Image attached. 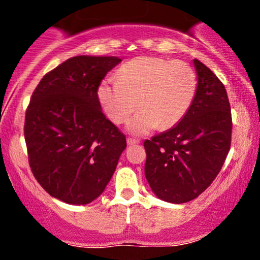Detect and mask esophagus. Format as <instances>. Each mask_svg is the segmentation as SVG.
<instances>
[{
  "label": "esophagus",
  "instance_id": "esophagus-1",
  "mask_svg": "<svg viewBox=\"0 0 260 260\" xmlns=\"http://www.w3.org/2000/svg\"><path fill=\"white\" fill-rule=\"evenodd\" d=\"M127 144H128V145L139 144V140H138V139H134V138H127Z\"/></svg>",
  "mask_w": 260,
  "mask_h": 260
}]
</instances>
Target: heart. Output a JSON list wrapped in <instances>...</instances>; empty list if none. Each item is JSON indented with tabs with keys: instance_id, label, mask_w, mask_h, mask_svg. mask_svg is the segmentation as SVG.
Wrapping results in <instances>:
<instances>
[{
	"instance_id": "1",
	"label": "heart",
	"mask_w": 260,
	"mask_h": 260,
	"mask_svg": "<svg viewBox=\"0 0 260 260\" xmlns=\"http://www.w3.org/2000/svg\"><path fill=\"white\" fill-rule=\"evenodd\" d=\"M198 78L184 61L139 56L118 70L116 80L99 86V100L110 120L121 124L142 107L127 123L128 132L144 136L157 127H175L194 101Z\"/></svg>"
}]
</instances>
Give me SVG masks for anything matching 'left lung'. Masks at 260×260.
I'll use <instances>...</instances> for the list:
<instances>
[{
    "label": "left lung",
    "mask_w": 260,
    "mask_h": 260,
    "mask_svg": "<svg viewBox=\"0 0 260 260\" xmlns=\"http://www.w3.org/2000/svg\"><path fill=\"white\" fill-rule=\"evenodd\" d=\"M198 89L189 111L171 129L145 140V177L157 198L181 204L202 194L221 170L231 145L225 86L194 58Z\"/></svg>",
    "instance_id": "1"
}]
</instances>
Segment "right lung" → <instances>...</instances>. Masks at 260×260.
I'll use <instances>...</instances> for the list:
<instances>
[{
	"label": "right lung",
	"mask_w": 260,
	"mask_h": 260,
	"mask_svg": "<svg viewBox=\"0 0 260 260\" xmlns=\"http://www.w3.org/2000/svg\"><path fill=\"white\" fill-rule=\"evenodd\" d=\"M121 62L115 56H76L45 74L25 113L29 165L59 201L84 205L111 180L126 137L101 111L98 89Z\"/></svg>",
	"instance_id": "right-lung-1"
}]
</instances>
